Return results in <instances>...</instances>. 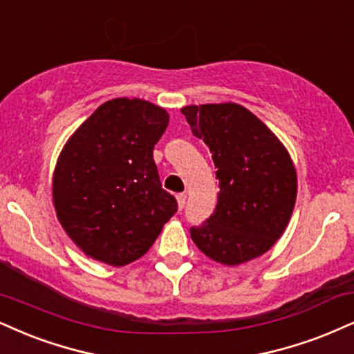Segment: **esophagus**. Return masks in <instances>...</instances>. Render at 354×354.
<instances>
[{
	"label": "esophagus",
	"instance_id": "34e87169",
	"mask_svg": "<svg viewBox=\"0 0 354 354\" xmlns=\"http://www.w3.org/2000/svg\"><path fill=\"white\" fill-rule=\"evenodd\" d=\"M176 198H177V207H178V210H182V208L185 207V200H187V195H185V194H178Z\"/></svg>",
	"mask_w": 354,
	"mask_h": 354
}]
</instances>
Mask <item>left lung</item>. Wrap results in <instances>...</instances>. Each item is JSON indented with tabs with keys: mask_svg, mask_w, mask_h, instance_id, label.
Here are the masks:
<instances>
[{
	"mask_svg": "<svg viewBox=\"0 0 354 354\" xmlns=\"http://www.w3.org/2000/svg\"><path fill=\"white\" fill-rule=\"evenodd\" d=\"M192 133L210 147L220 182L218 203L192 241L210 259L239 266L263 256L289 225L297 172L289 151L256 115L238 103L182 108Z\"/></svg>",
	"mask_w": 354,
	"mask_h": 354,
	"instance_id": "8db88e82",
	"label": "left lung"
}]
</instances>
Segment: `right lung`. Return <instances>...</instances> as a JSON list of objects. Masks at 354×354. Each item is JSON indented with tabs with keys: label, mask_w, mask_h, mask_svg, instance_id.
Masks as SVG:
<instances>
[{
	"label": "right lung",
	"mask_w": 354,
	"mask_h": 354,
	"mask_svg": "<svg viewBox=\"0 0 354 354\" xmlns=\"http://www.w3.org/2000/svg\"><path fill=\"white\" fill-rule=\"evenodd\" d=\"M169 113L141 98H113L67 139L52 202L67 236L91 259L121 268L146 254L177 202L152 157Z\"/></svg>",
	"instance_id": "obj_1"
}]
</instances>
